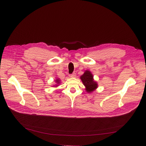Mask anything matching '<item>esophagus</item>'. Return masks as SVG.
Segmentation results:
<instances>
[{
	"label": "esophagus",
	"mask_w": 146,
	"mask_h": 146,
	"mask_svg": "<svg viewBox=\"0 0 146 146\" xmlns=\"http://www.w3.org/2000/svg\"><path fill=\"white\" fill-rule=\"evenodd\" d=\"M76 76V74L75 73H73V74H71L69 75V76H70V78H75Z\"/></svg>",
	"instance_id": "obj_1"
}]
</instances>
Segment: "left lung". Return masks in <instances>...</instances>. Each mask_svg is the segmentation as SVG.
I'll list each match as a JSON object with an SVG mask.
<instances>
[{
	"label": "left lung",
	"instance_id": "left-lung-1",
	"mask_svg": "<svg viewBox=\"0 0 146 146\" xmlns=\"http://www.w3.org/2000/svg\"><path fill=\"white\" fill-rule=\"evenodd\" d=\"M80 79L88 93L92 92L98 88V83L94 80L93 74L89 70H86L80 76Z\"/></svg>",
	"mask_w": 146,
	"mask_h": 146
}]
</instances>
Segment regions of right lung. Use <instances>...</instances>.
<instances>
[{"mask_svg":"<svg viewBox=\"0 0 146 146\" xmlns=\"http://www.w3.org/2000/svg\"><path fill=\"white\" fill-rule=\"evenodd\" d=\"M56 82L57 83V85H54V86H53L57 87V86H58V85L60 83V79H57L56 80Z\"/></svg>","mask_w":146,"mask_h":146,"instance_id":"obj_1","label":"right lung"}]
</instances>
